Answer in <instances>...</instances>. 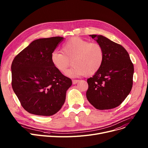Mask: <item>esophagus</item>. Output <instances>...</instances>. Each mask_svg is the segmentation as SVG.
<instances>
[{"instance_id": "obj_1", "label": "esophagus", "mask_w": 148, "mask_h": 148, "mask_svg": "<svg viewBox=\"0 0 148 148\" xmlns=\"http://www.w3.org/2000/svg\"><path fill=\"white\" fill-rule=\"evenodd\" d=\"M79 82V80H72V82H73V84H77Z\"/></svg>"}]
</instances>
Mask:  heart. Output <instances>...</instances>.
I'll return each mask as SVG.
<instances>
[{"mask_svg": "<svg viewBox=\"0 0 148 148\" xmlns=\"http://www.w3.org/2000/svg\"><path fill=\"white\" fill-rule=\"evenodd\" d=\"M61 51L51 54V62L59 72L65 74L72 62L73 66L66 73L69 77L94 75L104 62L102 46L79 37L70 38L62 45Z\"/></svg>", "mask_w": 148, "mask_h": 148, "instance_id": "obj_1", "label": "heart"}]
</instances>
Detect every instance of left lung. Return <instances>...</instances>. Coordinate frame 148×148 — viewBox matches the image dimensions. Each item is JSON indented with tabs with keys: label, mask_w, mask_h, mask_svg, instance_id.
<instances>
[{
	"label": "left lung",
	"mask_w": 148,
	"mask_h": 148,
	"mask_svg": "<svg viewBox=\"0 0 148 148\" xmlns=\"http://www.w3.org/2000/svg\"><path fill=\"white\" fill-rule=\"evenodd\" d=\"M89 36L102 46L104 59L99 71L87 80L86 97L97 109H111L119 106L131 92L134 66L121 45L103 35Z\"/></svg>",
	"instance_id": "8db88e82"
}]
</instances>
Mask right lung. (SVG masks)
I'll return each mask as SVG.
<instances>
[{"label": "right lung", "instance_id": "add662e5", "mask_svg": "<svg viewBox=\"0 0 148 148\" xmlns=\"http://www.w3.org/2000/svg\"><path fill=\"white\" fill-rule=\"evenodd\" d=\"M63 37L41 38L14 59L12 87L21 105L31 114L51 116L64 105L72 81L52 65L50 56Z\"/></svg>", "mask_w": 148, "mask_h": 148}]
</instances>
